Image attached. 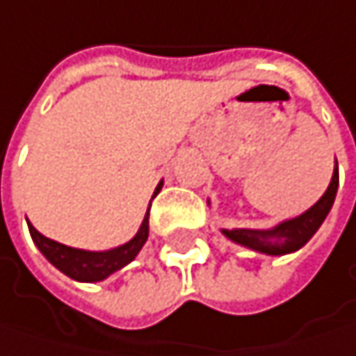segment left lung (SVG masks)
<instances>
[{
    "label": "left lung",
    "instance_id": "left-lung-1",
    "mask_svg": "<svg viewBox=\"0 0 356 356\" xmlns=\"http://www.w3.org/2000/svg\"><path fill=\"white\" fill-rule=\"evenodd\" d=\"M337 189H339V163L334 167L332 181H330L326 193L309 210L304 211L302 216L285 220V222L277 224L275 228H269V230L234 228V230H222V234L228 236L232 243L243 244L246 248H252V250L263 252V254L279 257V254L296 252L316 234V230L326 220L328 211L334 204Z\"/></svg>",
    "mask_w": 356,
    "mask_h": 356
}]
</instances>
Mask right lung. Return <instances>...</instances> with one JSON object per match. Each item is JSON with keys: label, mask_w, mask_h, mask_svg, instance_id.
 <instances>
[{"label": "right lung", "mask_w": 356, "mask_h": 356, "mask_svg": "<svg viewBox=\"0 0 356 356\" xmlns=\"http://www.w3.org/2000/svg\"><path fill=\"white\" fill-rule=\"evenodd\" d=\"M161 187H163V181L156 185L152 197H156ZM148 210H146L145 220L132 241H128L122 246H115L112 250H99V252L81 250V248H73V246L50 241L44 234H40L30 222H28V228H30V236L38 246V250L58 271H63L67 277H71L75 281L95 283V281H104L106 277L120 271L122 267H126L128 263H132L136 259V254L140 252V248L145 246L146 238H148Z\"/></svg>", "instance_id": "right-lung-1"}]
</instances>
